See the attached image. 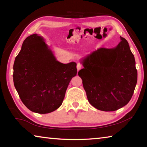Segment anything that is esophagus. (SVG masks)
Returning <instances> with one entry per match:
<instances>
[{"instance_id": "1", "label": "esophagus", "mask_w": 147, "mask_h": 147, "mask_svg": "<svg viewBox=\"0 0 147 147\" xmlns=\"http://www.w3.org/2000/svg\"><path fill=\"white\" fill-rule=\"evenodd\" d=\"M82 68V65L80 63H78L77 64V69H78V71L80 70V69Z\"/></svg>"}]
</instances>
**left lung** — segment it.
<instances>
[{"label":"left lung","instance_id":"obj_1","mask_svg":"<svg viewBox=\"0 0 147 147\" xmlns=\"http://www.w3.org/2000/svg\"><path fill=\"white\" fill-rule=\"evenodd\" d=\"M111 49L100 48L82 59L78 72L89 102L97 109L113 111L126 105L138 80L136 61L128 41Z\"/></svg>","mask_w":147,"mask_h":147}]
</instances>
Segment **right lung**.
<instances>
[{"instance_id": "add662e5", "label": "right lung", "mask_w": 147, "mask_h": 147, "mask_svg": "<svg viewBox=\"0 0 147 147\" xmlns=\"http://www.w3.org/2000/svg\"><path fill=\"white\" fill-rule=\"evenodd\" d=\"M75 62L57 60L43 38L37 34L24 39L13 64V82L27 108L45 114L61 105L69 84L76 75Z\"/></svg>"}]
</instances>
